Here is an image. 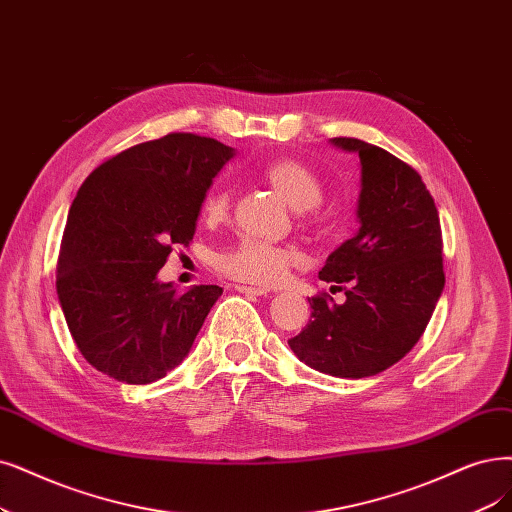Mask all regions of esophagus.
I'll list each match as a JSON object with an SVG mask.
<instances>
[{"label": "esophagus", "mask_w": 512, "mask_h": 512, "mask_svg": "<svg viewBox=\"0 0 512 512\" xmlns=\"http://www.w3.org/2000/svg\"><path fill=\"white\" fill-rule=\"evenodd\" d=\"M238 293H244V295H251V297H261V295H268L270 289H263V287H246V285H236L234 287Z\"/></svg>", "instance_id": "obj_1"}]
</instances>
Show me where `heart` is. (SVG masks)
<instances>
[{"instance_id":"obj_1","label":"heart","mask_w":512,"mask_h":512,"mask_svg":"<svg viewBox=\"0 0 512 512\" xmlns=\"http://www.w3.org/2000/svg\"><path fill=\"white\" fill-rule=\"evenodd\" d=\"M263 177L270 181L285 202L297 211H308L323 200L325 187L310 166L297 160H278L263 168ZM230 206V189L219 183L206 194L202 213L206 219H221ZM299 253L289 246H276L268 240L246 236L217 257V268L242 282L270 285L287 276Z\"/></svg>"}]
</instances>
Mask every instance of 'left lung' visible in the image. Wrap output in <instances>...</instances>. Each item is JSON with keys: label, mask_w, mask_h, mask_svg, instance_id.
Wrapping results in <instances>:
<instances>
[{"label": "left lung", "mask_w": 512, "mask_h": 512, "mask_svg": "<svg viewBox=\"0 0 512 512\" xmlns=\"http://www.w3.org/2000/svg\"><path fill=\"white\" fill-rule=\"evenodd\" d=\"M361 158L358 232L327 257L333 297L308 299L312 320L289 346L308 367L348 380L382 373L420 342L445 287L441 221L415 170L386 149L335 137Z\"/></svg>", "instance_id": "8db88e82"}]
</instances>
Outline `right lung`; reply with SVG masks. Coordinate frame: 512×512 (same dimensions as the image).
<instances>
[{"label": "right lung", "instance_id": "right-lung-1", "mask_svg": "<svg viewBox=\"0 0 512 512\" xmlns=\"http://www.w3.org/2000/svg\"><path fill=\"white\" fill-rule=\"evenodd\" d=\"M236 156L215 139L170 132L101 164L65 225L56 293L86 361L124 384H151L194 346L221 297L217 285L179 293L158 272L196 234L219 170Z\"/></svg>", "mask_w": 512, "mask_h": 512}]
</instances>
